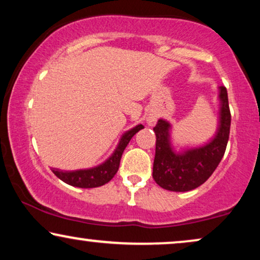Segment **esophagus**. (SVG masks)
Segmentation results:
<instances>
[{"label": "esophagus", "mask_w": 260, "mask_h": 260, "mask_svg": "<svg viewBox=\"0 0 260 260\" xmlns=\"http://www.w3.org/2000/svg\"><path fill=\"white\" fill-rule=\"evenodd\" d=\"M147 123H148V125H150V126L154 125V124L156 123V117L149 115V116L147 117Z\"/></svg>", "instance_id": "34e87169"}]
</instances>
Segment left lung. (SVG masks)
<instances>
[{
    "mask_svg": "<svg viewBox=\"0 0 260 260\" xmlns=\"http://www.w3.org/2000/svg\"><path fill=\"white\" fill-rule=\"evenodd\" d=\"M218 91V127L214 136L204 144L186 145L177 151L173 144V125L167 119H158L154 127L156 150L152 177L159 187L172 191L195 189L219 166L229 142L231 112L226 87L219 86Z\"/></svg>",
    "mask_w": 260,
    "mask_h": 260,
    "instance_id": "8db88e82",
    "label": "left lung"
}]
</instances>
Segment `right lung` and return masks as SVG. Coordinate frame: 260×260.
<instances>
[{
  "instance_id": "1",
  "label": "right lung",
  "mask_w": 260,
  "mask_h": 260,
  "mask_svg": "<svg viewBox=\"0 0 260 260\" xmlns=\"http://www.w3.org/2000/svg\"><path fill=\"white\" fill-rule=\"evenodd\" d=\"M142 124L134 126L133 129L127 130L119 138L118 144L111 155L102 162L101 165L91 167L86 169H77V170H62L58 168H52V172L54 173L56 177L63 182L70 184V186L78 188H95L101 187L103 184L108 183L116 173L118 172L120 158H122L123 151L125 150L126 145L129 144L131 138L135 136V134L143 129Z\"/></svg>"
}]
</instances>
